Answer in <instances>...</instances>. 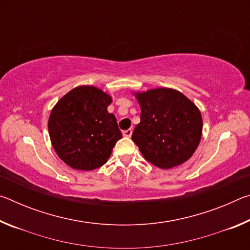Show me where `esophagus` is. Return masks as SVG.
Wrapping results in <instances>:
<instances>
[{"mask_svg": "<svg viewBox=\"0 0 250 250\" xmlns=\"http://www.w3.org/2000/svg\"><path fill=\"white\" fill-rule=\"evenodd\" d=\"M124 135H125V137H126V138H130L131 135H132V130H131V129L125 130L124 131Z\"/></svg>", "mask_w": 250, "mask_h": 250, "instance_id": "34e87169", "label": "esophagus"}]
</instances>
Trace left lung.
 Returning a JSON list of instances; mask_svg holds the SVG:
<instances>
[{"instance_id":"8db88e82","label":"left lung","mask_w":250,"mask_h":250,"mask_svg":"<svg viewBox=\"0 0 250 250\" xmlns=\"http://www.w3.org/2000/svg\"><path fill=\"white\" fill-rule=\"evenodd\" d=\"M134 96L141 108V121L135 125L132 141L143 158L163 170L191 158L203 130L195 104L171 88H155Z\"/></svg>"}]
</instances>
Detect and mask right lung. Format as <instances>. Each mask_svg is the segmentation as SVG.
Here are the masks:
<instances>
[{"instance_id":"obj_1","label":"right lung","mask_w":250,"mask_h":250,"mask_svg":"<svg viewBox=\"0 0 250 250\" xmlns=\"http://www.w3.org/2000/svg\"><path fill=\"white\" fill-rule=\"evenodd\" d=\"M111 97L94 86H79L62 97L48 119L55 152L75 170L91 171L107 162L122 138L113 113Z\"/></svg>"}]
</instances>
